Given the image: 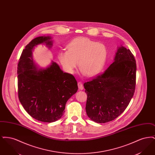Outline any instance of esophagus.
Segmentation results:
<instances>
[{
  "label": "esophagus",
  "instance_id": "obj_1",
  "mask_svg": "<svg viewBox=\"0 0 155 155\" xmlns=\"http://www.w3.org/2000/svg\"><path fill=\"white\" fill-rule=\"evenodd\" d=\"M78 88L80 89V90H82L83 89V85H82V83L80 82V81H79V82H78Z\"/></svg>",
  "mask_w": 155,
  "mask_h": 155
}]
</instances>
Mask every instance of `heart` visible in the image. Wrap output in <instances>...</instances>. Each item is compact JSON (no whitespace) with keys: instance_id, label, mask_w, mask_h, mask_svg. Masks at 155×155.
I'll return each instance as SVG.
<instances>
[{"instance_id":"1","label":"heart","mask_w":155,"mask_h":155,"mask_svg":"<svg viewBox=\"0 0 155 155\" xmlns=\"http://www.w3.org/2000/svg\"><path fill=\"white\" fill-rule=\"evenodd\" d=\"M67 51H60L58 58L64 70L73 73L78 62L81 74L93 77L103 68L107 58V49L88 38H77L67 45Z\"/></svg>"}]
</instances>
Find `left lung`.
I'll list each match as a JSON object with an SVG mask.
<instances>
[{"label":"left lung","instance_id":"8db88e82","mask_svg":"<svg viewBox=\"0 0 155 155\" xmlns=\"http://www.w3.org/2000/svg\"><path fill=\"white\" fill-rule=\"evenodd\" d=\"M136 71L133 53L121 46L107 69L84 84L87 94L85 109L91 120L107 123L125 110L135 92Z\"/></svg>","mask_w":155,"mask_h":155}]
</instances>
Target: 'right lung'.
<instances>
[{
	"label": "right lung",
	"mask_w": 155,
	"mask_h": 155,
	"mask_svg": "<svg viewBox=\"0 0 155 155\" xmlns=\"http://www.w3.org/2000/svg\"><path fill=\"white\" fill-rule=\"evenodd\" d=\"M51 37L32 39L22 51L18 63V94L20 103L30 116L38 121L52 123L64 113L66 104L78 90L77 82L72 74L64 73L59 65L38 69L32 57L37 45L52 46Z\"/></svg>",
	"instance_id": "obj_1"
}]
</instances>
